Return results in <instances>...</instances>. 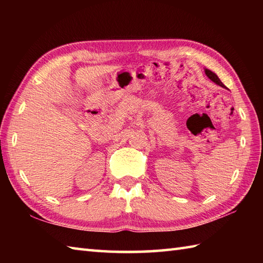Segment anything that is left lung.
<instances>
[{
    "label": "left lung",
    "mask_w": 263,
    "mask_h": 263,
    "mask_svg": "<svg viewBox=\"0 0 263 263\" xmlns=\"http://www.w3.org/2000/svg\"><path fill=\"white\" fill-rule=\"evenodd\" d=\"M204 73H205V76L208 77L212 82H215L216 85L220 86V87H222V88H226V86L220 81V79H219V78H218V76L215 73V72H212V71L209 70V69H204ZM226 89H227V88H226Z\"/></svg>",
    "instance_id": "obj_1"
}]
</instances>
